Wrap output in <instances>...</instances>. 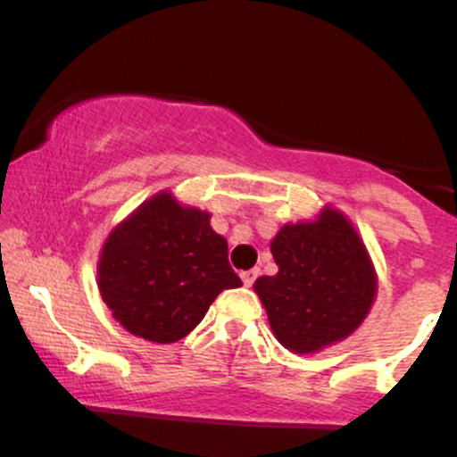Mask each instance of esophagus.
<instances>
[{
    "label": "esophagus",
    "mask_w": 457,
    "mask_h": 457,
    "mask_svg": "<svg viewBox=\"0 0 457 457\" xmlns=\"http://www.w3.org/2000/svg\"><path fill=\"white\" fill-rule=\"evenodd\" d=\"M258 275H260L258 269H251V270L240 272V279H243V283H245L246 287H251V286H253V281L258 279Z\"/></svg>",
    "instance_id": "1"
}]
</instances>
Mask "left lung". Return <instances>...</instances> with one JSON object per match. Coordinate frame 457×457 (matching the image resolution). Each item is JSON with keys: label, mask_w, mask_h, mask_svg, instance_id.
<instances>
[{"label": "left lung", "mask_w": 457, "mask_h": 457, "mask_svg": "<svg viewBox=\"0 0 457 457\" xmlns=\"http://www.w3.org/2000/svg\"><path fill=\"white\" fill-rule=\"evenodd\" d=\"M270 251L279 270L255 279L253 290L283 348L320 353L363 324L376 301L378 275L342 211L324 206L312 221L286 223Z\"/></svg>", "instance_id": "left-lung-1"}]
</instances>
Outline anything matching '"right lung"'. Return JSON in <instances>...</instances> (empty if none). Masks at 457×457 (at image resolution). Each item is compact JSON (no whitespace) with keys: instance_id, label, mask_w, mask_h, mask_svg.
<instances>
[{"instance_id":"obj_1","label":"right lung","mask_w":457,"mask_h":457,"mask_svg":"<svg viewBox=\"0 0 457 457\" xmlns=\"http://www.w3.org/2000/svg\"><path fill=\"white\" fill-rule=\"evenodd\" d=\"M243 281L211 212L161 191L112 229L98 258V290L129 333L156 344L187 337L212 301Z\"/></svg>"}]
</instances>
